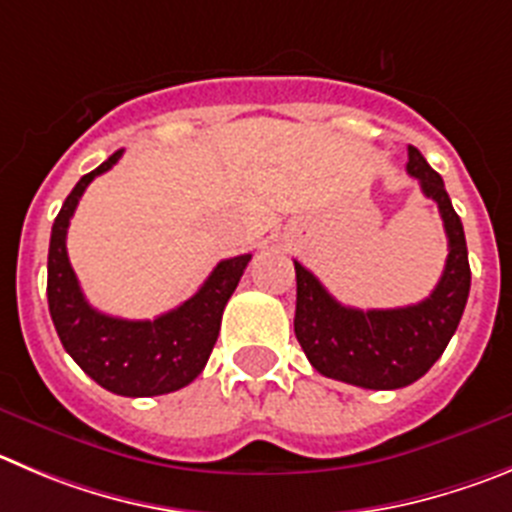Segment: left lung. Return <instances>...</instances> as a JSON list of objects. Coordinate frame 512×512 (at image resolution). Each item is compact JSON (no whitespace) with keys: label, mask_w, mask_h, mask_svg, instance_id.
Returning a JSON list of instances; mask_svg holds the SVG:
<instances>
[{"label":"left lung","mask_w":512,"mask_h":512,"mask_svg":"<svg viewBox=\"0 0 512 512\" xmlns=\"http://www.w3.org/2000/svg\"><path fill=\"white\" fill-rule=\"evenodd\" d=\"M407 171L437 202L450 255L437 288L422 303L389 310L341 305L313 272L295 262V338L318 374L361 389H401L422 379L455 336L470 295L465 229L444 181L409 146Z\"/></svg>","instance_id":"left-lung-1"}]
</instances>
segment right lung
Returning <instances> with one entry per match:
<instances>
[{
  "label": "right lung",
  "mask_w": 512,
  "mask_h": 512,
  "mask_svg": "<svg viewBox=\"0 0 512 512\" xmlns=\"http://www.w3.org/2000/svg\"><path fill=\"white\" fill-rule=\"evenodd\" d=\"M116 151L70 191L55 217L47 255V305L62 348L103 389L118 396H159L191 384L207 366L222 313L252 255L222 260L189 300L154 321L113 318L85 300L68 260V227L83 191L111 169Z\"/></svg>",
  "instance_id": "right-lung-1"
}]
</instances>
